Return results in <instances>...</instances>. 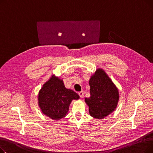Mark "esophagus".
I'll use <instances>...</instances> for the list:
<instances>
[{
  "label": "esophagus",
  "mask_w": 153,
  "mask_h": 153,
  "mask_svg": "<svg viewBox=\"0 0 153 153\" xmlns=\"http://www.w3.org/2000/svg\"><path fill=\"white\" fill-rule=\"evenodd\" d=\"M78 94H79V95L80 96V97H81V98H82L83 96H84V92H83V91L79 92L78 93Z\"/></svg>",
  "instance_id": "34e87169"
}]
</instances>
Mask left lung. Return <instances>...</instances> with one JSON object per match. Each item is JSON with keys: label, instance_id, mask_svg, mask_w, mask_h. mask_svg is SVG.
I'll return each instance as SVG.
<instances>
[{"label": "left lung", "instance_id": "obj_1", "mask_svg": "<svg viewBox=\"0 0 153 153\" xmlns=\"http://www.w3.org/2000/svg\"><path fill=\"white\" fill-rule=\"evenodd\" d=\"M89 98L85 102L89 107L90 115L102 119L111 114L117 108L119 100L118 88L105 71L98 68L89 80Z\"/></svg>", "mask_w": 153, "mask_h": 153}]
</instances>
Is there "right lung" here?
Instances as JSON below:
<instances>
[{"label":"right lung","mask_w":153,"mask_h":153,"mask_svg":"<svg viewBox=\"0 0 153 153\" xmlns=\"http://www.w3.org/2000/svg\"><path fill=\"white\" fill-rule=\"evenodd\" d=\"M79 98L74 91L66 88L62 79L54 74L39 90L38 101L45 115L53 120H59L68 114L71 102Z\"/></svg>","instance_id":"add662e5"}]
</instances>
